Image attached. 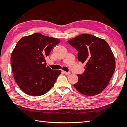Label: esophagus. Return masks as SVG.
<instances>
[{"label":"esophagus","instance_id":"obj_1","mask_svg":"<svg viewBox=\"0 0 127 127\" xmlns=\"http://www.w3.org/2000/svg\"><path fill=\"white\" fill-rule=\"evenodd\" d=\"M62 72L64 73V74L65 75H69L70 74V72H66V71H62Z\"/></svg>","mask_w":127,"mask_h":127}]
</instances>
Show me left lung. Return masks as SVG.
<instances>
[{"instance_id":"left-lung-1","label":"left lung","mask_w":127,"mask_h":127,"mask_svg":"<svg viewBox=\"0 0 127 127\" xmlns=\"http://www.w3.org/2000/svg\"><path fill=\"white\" fill-rule=\"evenodd\" d=\"M78 51L79 61L85 64V70L77 75L74 86L87 96L97 95L108 85L116 68L115 58L109 45L103 39L83 34L67 41Z\"/></svg>"}]
</instances>
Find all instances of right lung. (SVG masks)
Instances as JSON below:
<instances>
[{
  "instance_id": "right-lung-1",
  "label": "right lung",
  "mask_w": 127,
  "mask_h": 127,
  "mask_svg": "<svg viewBox=\"0 0 127 127\" xmlns=\"http://www.w3.org/2000/svg\"><path fill=\"white\" fill-rule=\"evenodd\" d=\"M60 42L58 39L36 33L17 42L10 64L15 81L25 93L40 96L54 85L61 71L46 66L45 58Z\"/></svg>"
}]
</instances>
